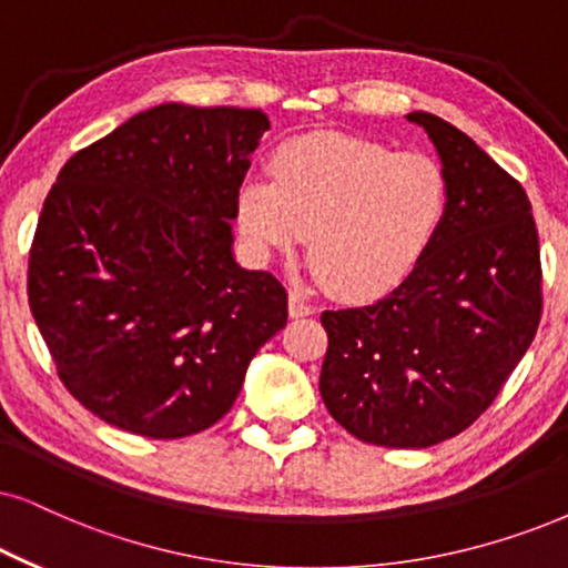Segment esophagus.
<instances>
[{
    "mask_svg": "<svg viewBox=\"0 0 568 568\" xmlns=\"http://www.w3.org/2000/svg\"><path fill=\"white\" fill-rule=\"evenodd\" d=\"M288 312H291L293 320L308 317V314H314V304L304 296V293L291 291V296H288Z\"/></svg>",
    "mask_w": 568,
    "mask_h": 568,
    "instance_id": "34e87169",
    "label": "esophagus"
}]
</instances>
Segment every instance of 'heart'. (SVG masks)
Here are the masks:
<instances>
[{
    "label": "heart",
    "instance_id": "1",
    "mask_svg": "<svg viewBox=\"0 0 568 568\" xmlns=\"http://www.w3.org/2000/svg\"><path fill=\"white\" fill-rule=\"evenodd\" d=\"M272 178L248 175L239 185L241 239L260 260L306 239L312 270L335 296L354 301L396 288L448 212V181L433 156L351 135L283 143Z\"/></svg>",
    "mask_w": 568,
    "mask_h": 568
}]
</instances>
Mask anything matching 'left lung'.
<instances>
[{
	"instance_id": "obj_1",
	"label": "left lung",
	"mask_w": 568,
	"mask_h": 568,
	"mask_svg": "<svg viewBox=\"0 0 568 568\" xmlns=\"http://www.w3.org/2000/svg\"><path fill=\"white\" fill-rule=\"evenodd\" d=\"M448 181L433 246L377 304L322 312L320 393L358 440L429 448L475 425L527 354L542 314L540 243L519 183L469 135L429 112Z\"/></svg>"
}]
</instances>
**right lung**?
Instances as JSON below:
<instances>
[{
	"instance_id": "right-lung-1",
	"label": "right lung",
	"mask_w": 568,
	"mask_h": 568,
	"mask_svg": "<svg viewBox=\"0 0 568 568\" xmlns=\"http://www.w3.org/2000/svg\"><path fill=\"white\" fill-rule=\"evenodd\" d=\"M262 110L160 104L70 156L28 260V304L73 398L128 433L196 435L231 412L288 322L275 275L233 256Z\"/></svg>"
}]
</instances>
